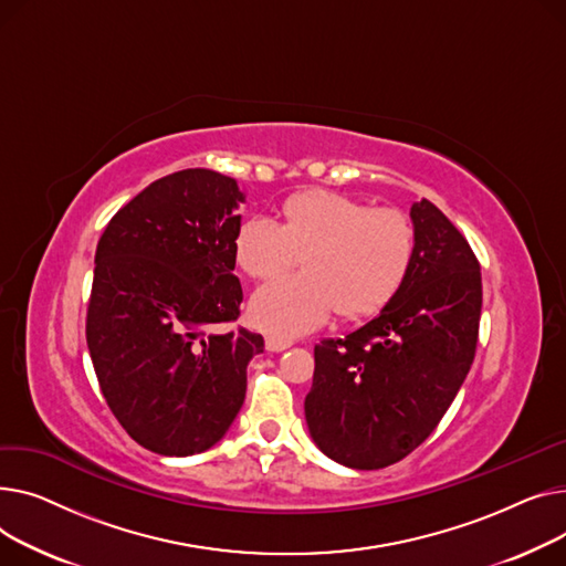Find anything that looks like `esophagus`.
I'll return each instance as SVG.
<instances>
[{"mask_svg": "<svg viewBox=\"0 0 566 566\" xmlns=\"http://www.w3.org/2000/svg\"><path fill=\"white\" fill-rule=\"evenodd\" d=\"M292 345V340H285V338H279V336H268L264 338V347H268V352H283Z\"/></svg>", "mask_w": 566, "mask_h": 566, "instance_id": "esophagus-1", "label": "esophagus"}]
</instances>
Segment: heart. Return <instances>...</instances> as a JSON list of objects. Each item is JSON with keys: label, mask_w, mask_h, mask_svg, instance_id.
<instances>
[{"label": "heart", "mask_w": 566, "mask_h": 566, "mask_svg": "<svg viewBox=\"0 0 566 566\" xmlns=\"http://www.w3.org/2000/svg\"><path fill=\"white\" fill-rule=\"evenodd\" d=\"M283 223L249 217L235 238L240 270L270 281L302 255V274L283 276L251 298L255 326L294 338L331 313L358 319L379 313L402 287L416 253L411 219L397 208H368L331 189H308L283 203Z\"/></svg>", "instance_id": "heart-1"}]
</instances>
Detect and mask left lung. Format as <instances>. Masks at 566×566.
Masks as SVG:
<instances>
[{
    "mask_svg": "<svg viewBox=\"0 0 566 566\" xmlns=\"http://www.w3.org/2000/svg\"><path fill=\"white\" fill-rule=\"evenodd\" d=\"M416 253L384 311L345 338L315 345L306 422L343 467L377 471L437 429L467 379L482 313L480 262L427 198L411 206Z\"/></svg>",
    "mask_w": 566,
    "mask_h": 566,
    "instance_id": "1",
    "label": "left lung"
}]
</instances>
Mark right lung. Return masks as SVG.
<instances>
[{"label": "right lung", "instance_id": "obj_1", "mask_svg": "<svg viewBox=\"0 0 566 566\" xmlns=\"http://www.w3.org/2000/svg\"><path fill=\"white\" fill-rule=\"evenodd\" d=\"M244 193L210 169L155 180L107 223L95 249L86 345L105 400L150 452L212 448L244 405L264 349L240 317L235 238Z\"/></svg>", "mask_w": 566, "mask_h": 566}]
</instances>
